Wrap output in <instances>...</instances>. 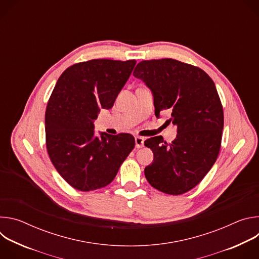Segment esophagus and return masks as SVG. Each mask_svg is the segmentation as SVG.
Here are the masks:
<instances>
[{
	"label": "esophagus",
	"mask_w": 259,
	"mask_h": 259,
	"mask_svg": "<svg viewBox=\"0 0 259 259\" xmlns=\"http://www.w3.org/2000/svg\"><path fill=\"white\" fill-rule=\"evenodd\" d=\"M143 143H144V138L141 137V136H136L135 137V145L137 149H141V147L143 146Z\"/></svg>",
	"instance_id": "1"
}]
</instances>
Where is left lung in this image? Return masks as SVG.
I'll list each match as a JSON object with an SVG mask.
<instances>
[{
    "label": "left lung",
    "mask_w": 259,
    "mask_h": 259,
    "mask_svg": "<svg viewBox=\"0 0 259 259\" xmlns=\"http://www.w3.org/2000/svg\"><path fill=\"white\" fill-rule=\"evenodd\" d=\"M133 75L152 90L156 117L169 109L168 122L177 127L171 143L162 136L144 141L154 153L145 178L162 193H187L202 181L219 154L224 108L215 84L200 67L172 58L143 60Z\"/></svg>",
    "instance_id": "left-lung-1"
}]
</instances>
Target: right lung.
<instances>
[{"label": "right lung", "mask_w": 259, "mask_h": 259, "mask_svg": "<svg viewBox=\"0 0 259 259\" xmlns=\"http://www.w3.org/2000/svg\"><path fill=\"white\" fill-rule=\"evenodd\" d=\"M135 60L92 59L67 67L45 113L46 146L57 172L81 192L106 187L135 146L129 133L94 134L100 108L108 109L129 79Z\"/></svg>", "instance_id": "1"}]
</instances>
